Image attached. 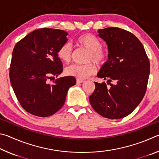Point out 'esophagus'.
<instances>
[{
  "instance_id": "obj_1",
  "label": "esophagus",
  "mask_w": 159,
  "mask_h": 159,
  "mask_svg": "<svg viewBox=\"0 0 159 159\" xmlns=\"http://www.w3.org/2000/svg\"><path fill=\"white\" fill-rule=\"evenodd\" d=\"M84 81H85L84 80H81V79H76V83H83Z\"/></svg>"
}]
</instances>
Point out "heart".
Wrapping results in <instances>:
<instances>
[{
	"instance_id": "heart-1",
	"label": "heart",
	"mask_w": 159,
	"mask_h": 159,
	"mask_svg": "<svg viewBox=\"0 0 159 159\" xmlns=\"http://www.w3.org/2000/svg\"><path fill=\"white\" fill-rule=\"evenodd\" d=\"M77 47L83 48L88 51L85 59L87 64L79 65L73 64L65 69V74L79 79H85L95 73L97 65H103L109 59V51L102 46V43L98 38L90 33L80 35L75 40ZM57 55L60 60L64 63H69L73 55V50L69 43H64L59 48Z\"/></svg>"
}]
</instances>
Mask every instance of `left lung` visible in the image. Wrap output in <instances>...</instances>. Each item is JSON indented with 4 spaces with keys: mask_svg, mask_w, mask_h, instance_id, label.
<instances>
[{
    "mask_svg": "<svg viewBox=\"0 0 159 159\" xmlns=\"http://www.w3.org/2000/svg\"><path fill=\"white\" fill-rule=\"evenodd\" d=\"M98 33L108 45L109 60L98 76L107 80L110 87L105 83L95 82L90 102L102 116L122 118L131 114L144 98L149 76V60L143 45L130 32L109 27L99 29Z\"/></svg>",
    "mask_w": 159,
    "mask_h": 159,
    "instance_id": "1",
    "label": "left lung"
}]
</instances>
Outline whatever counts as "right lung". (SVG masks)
Here are the masks:
<instances>
[{
	"label": "right lung",
	"mask_w": 159,
	"mask_h": 159,
	"mask_svg": "<svg viewBox=\"0 0 159 159\" xmlns=\"http://www.w3.org/2000/svg\"><path fill=\"white\" fill-rule=\"evenodd\" d=\"M68 33L60 29H39L23 38L15 45L10 66V80L21 106L40 117L58 111L65 102L69 88L76 84L73 76L48 80L63 71L57 55L67 41Z\"/></svg>",
	"instance_id": "obj_1"
}]
</instances>
